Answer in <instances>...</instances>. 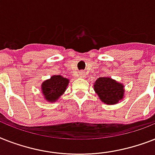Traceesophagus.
Segmentation results:
<instances>
[{
    "instance_id": "obj_1",
    "label": "esophagus",
    "mask_w": 155,
    "mask_h": 155,
    "mask_svg": "<svg viewBox=\"0 0 155 155\" xmlns=\"http://www.w3.org/2000/svg\"><path fill=\"white\" fill-rule=\"evenodd\" d=\"M79 75H80V78H84L85 77V73H84V71H80V73H79Z\"/></svg>"
}]
</instances>
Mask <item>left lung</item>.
<instances>
[{"mask_svg": "<svg viewBox=\"0 0 155 155\" xmlns=\"http://www.w3.org/2000/svg\"><path fill=\"white\" fill-rule=\"evenodd\" d=\"M93 87L98 97L105 104H117L124 97V85L108 76L99 77Z\"/></svg>", "mask_w": 155, "mask_h": 155, "instance_id": "1", "label": "left lung"}]
</instances>
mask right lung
Instances as JSON below:
<instances>
[{
  "instance_id": "1",
  "label": "right lung",
  "mask_w": 155,
  "mask_h": 155,
  "mask_svg": "<svg viewBox=\"0 0 155 155\" xmlns=\"http://www.w3.org/2000/svg\"><path fill=\"white\" fill-rule=\"evenodd\" d=\"M70 80L62 75H52L41 84V88L44 99L49 103H54L65 92Z\"/></svg>"
}]
</instances>
